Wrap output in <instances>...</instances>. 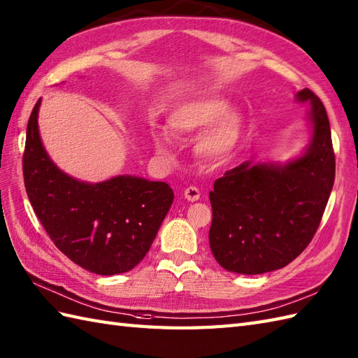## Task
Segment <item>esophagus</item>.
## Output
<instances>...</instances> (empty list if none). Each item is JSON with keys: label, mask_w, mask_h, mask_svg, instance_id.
Here are the masks:
<instances>
[{"label": "esophagus", "mask_w": 358, "mask_h": 358, "mask_svg": "<svg viewBox=\"0 0 358 358\" xmlns=\"http://www.w3.org/2000/svg\"><path fill=\"white\" fill-rule=\"evenodd\" d=\"M185 198L187 201H196L199 198V189L195 186H189L185 189Z\"/></svg>", "instance_id": "1"}]
</instances>
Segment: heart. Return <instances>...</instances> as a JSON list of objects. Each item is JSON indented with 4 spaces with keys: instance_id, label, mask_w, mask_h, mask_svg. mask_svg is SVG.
Instances as JSON below:
<instances>
[{
    "instance_id": "1",
    "label": "heart",
    "mask_w": 358,
    "mask_h": 358,
    "mask_svg": "<svg viewBox=\"0 0 358 358\" xmlns=\"http://www.w3.org/2000/svg\"><path fill=\"white\" fill-rule=\"evenodd\" d=\"M227 110L229 105L222 99H199L182 105L173 113L171 127L177 134L185 136L209 127L213 122L212 128L198 141V151L206 159L220 160L235 148L241 134V119L235 113H227ZM154 143L160 152L168 151L169 140L164 136H155Z\"/></svg>"
}]
</instances>
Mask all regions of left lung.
I'll return each mask as SVG.
<instances>
[{
	"instance_id": "left-lung-1",
	"label": "left lung",
	"mask_w": 358,
	"mask_h": 358,
	"mask_svg": "<svg viewBox=\"0 0 358 358\" xmlns=\"http://www.w3.org/2000/svg\"><path fill=\"white\" fill-rule=\"evenodd\" d=\"M313 140L303 157L285 166L243 163L215 181L209 194V243L222 268L261 274L285 267L317 231L336 177V155L325 106L311 90Z\"/></svg>"
}]
</instances>
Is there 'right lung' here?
I'll return each mask as SVG.
<instances>
[{
    "instance_id": "add662e5",
    "label": "right lung",
    "mask_w": 358,
    "mask_h": 358,
    "mask_svg": "<svg viewBox=\"0 0 358 358\" xmlns=\"http://www.w3.org/2000/svg\"><path fill=\"white\" fill-rule=\"evenodd\" d=\"M41 99L27 123L22 173L30 204L53 244L102 276L129 271L146 256L173 201L169 185L115 177L88 185L48 159L38 132Z\"/></svg>"
}]
</instances>
